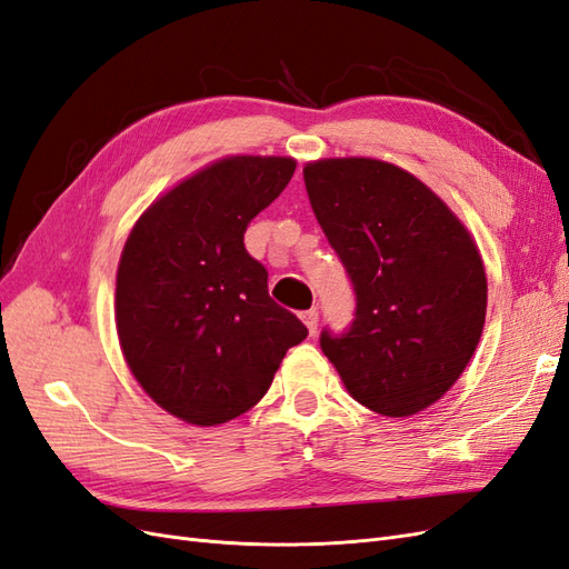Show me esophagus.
Instances as JSON below:
<instances>
[{
    "instance_id": "34e87169",
    "label": "esophagus",
    "mask_w": 569,
    "mask_h": 569,
    "mask_svg": "<svg viewBox=\"0 0 569 569\" xmlns=\"http://www.w3.org/2000/svg\"><path fill=\"white\" fill-rule=\"evenodd\" d=\"M300 319L305 322V327H308V331H310V333H315V331H317V325H319V312H317V310L302 312V315H300Z\"/></svg>"
}]
</instances>
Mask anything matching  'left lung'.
Listing matches in <instances>:
<instances>
[{"instance_id": "left-lung-1", "label": "left lung", "mask_w": 569, "mask_h": 569, "mask_svg": "<svg viewBox=\"0 0 569 569\" xmlns=\"http://www.w3.org/2000/svg\"><path fill=\"white\" fill-rule=\"evenodd\" d=\"M312 211L356 290V319L319 337L356 401L389 418L428 409L480 341L488 281L469 230L411 172L375 158L302 170Z\"/></svg>"}]
</instances>
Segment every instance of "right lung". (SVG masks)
Returning a JSON list of instances; mask_svg holds the SVG:
<instances>
[{
  "label": "right lung",
  "mask_w": 569,
  "mask_h": 569,
  "mask_svg": "<svg viewBox=\"0 0 569 569\" xmlns=\"http://www.w3.org/2000/svg\"><path fill=\"white\" fill-rule=\"evenodd\" d=\"M293 172L281 156L216 160L153 201L124 242L114 290L124 360L146 395L187 423L250 411L308 337L244 250L247 226Z\"/></svg>",
  "instance_id": "add662e5"
}]
</instances>
